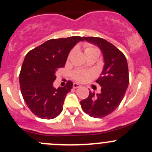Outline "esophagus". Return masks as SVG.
<instances>
[{"mask_svg": "<svg viewBox=\"0 0 152 152\" xmlns=\"http://www.w3.org/2000/svg\"><path fill=\"white\" fill-rule=\"evenodd\" d=\"M73 88H80L81 85H79V83H76V82H74V83H73Z\"/></svg>", "mask_w": 152, "mask_h": 152, "instance_id": "obj_1", "label": "esophagus"}]
</instances>
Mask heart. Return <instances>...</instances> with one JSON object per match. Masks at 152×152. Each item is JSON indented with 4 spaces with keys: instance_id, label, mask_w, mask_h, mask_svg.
I'll use <instances>...</instances> for the list:
<instances>
[{
    "instance_id": "1",
    "label": "heart",
    "mask_w": 152,
    "mask_h": 152,
    "mask_svg": "<svg viewBox=\"0 0 152 152\" xmlns=\"http://www.w3.org/2000/svg\"><path fill=\"white\" fill-rule=\"evenodd\" d=\"M90 52H99V50L96 48L95 47L91 46V45H86L85 46V54H88ZM71 55V53H70V56ZM91 76V73L88 72L84 71V70H75L73 73V77L76 80L79 81V82H85L88 80Z\"/></svg>"
}]
</instances>
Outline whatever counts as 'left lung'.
Returning a JSON list of instances; mask_svg holds the SVG:
<instances>
[{"label": "left lung", "instance_id": "8db88e82", "mask_svg": "<svg viewBox=\"0 0 152 152\" xmlns=\"http://www.w3.org/2000/svg\"><path fill=\"white\" fill-rule=\"evenodd\" d=\"M86 42L96 45L102 53L104 67L96 82L101 93L90 91L87 99L81 101L83 111L95 118L104 117L115 110L124 97L129 83L128 63L124 54L114 45L97 37H82Z\"/></svg>", "mask_w": 152, "mask_h": 152}]
</instances>
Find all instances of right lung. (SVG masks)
<instances>
[{
    "label": "right lung",
    "mask_w": 152,
    "mask_h": 152,
    "mask_svg": "<svg viewBox=\"0 0 152 152\" xmlns=\"http://www.w3.org/2000/svg\"><path fill=\"white\" fill-rule=\"evenodd\" d=\"M82 41L80 36L50 39L25 56L19 76L20 91L26 105L37 117L51 120L62 111L73 82L68 81L65 86L54 88L56 73L64 67L73 47Z\"/></svg>",
    "instance_id": "1"
}]
</instances>
